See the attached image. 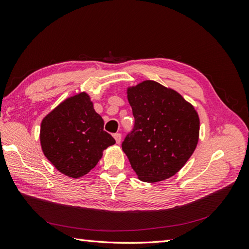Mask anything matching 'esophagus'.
<instances>
[{
    "mask_svg": "<svg viewBox=\"0 0 249 249\" xmlns=\"http://www.w3.org/2000/svg\"><path fill=\"white\" fill-rule=\"evenodd\" d=\"M113 137H114V139L116 141V143H120L121 140H122V135L119 134V133H116V134L113 135Z\"/></svg>",
    "mask_w": 249,
    "mask_h": 249,
    "instance_id": "34e87169",
    "label": "esophagus"
}]
</instances>
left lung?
Here are the masks:
<instances>
[{"mask_svg":"<svg viewBox=\"0 0 249 249\" xmlns=\"http://www.w3.org/2000/svg\"><path fill=\"white\" fill-rule=\"evenodd\" d=\"M135 118L122 150L143 182L173 177L193 155L199 140L200 121L194 106L158 82L145 80L127 89Z\"/></svg>","mask_w":249,"mask_h":249,"instance_id":"1","label":"left lung"}]
</instances>
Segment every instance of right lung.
<instances>
[{
  "instance_id": "add662e5",
  "label": "right lung",
  "mask_w": 249,
  "mask_h": 249,
  "mask_svg": "<svg viewBox=\"0 0 249 249\" xmlns=\"http://www.w3.org/2000/svg\"><path fill=\"white\" fill-rule=\"evenodd\" d=\"M114 143L86 92L68 97L41 121V150L70 178L86 176L97 165L104 150Z\"/></svg>"
}]
</instances>
